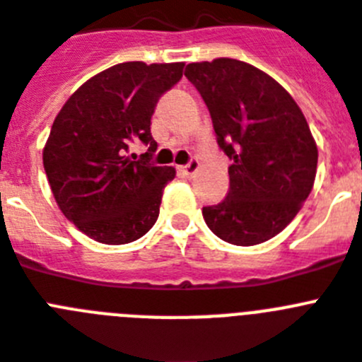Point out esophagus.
<instances>
[{
	"mask_svg": "<svg viewBox=\"0 0 362 362\" xmlns=\"http://www.w3.org/2000/svg\"><path fill=\"white\" fill-rule=\"evenodd\" d=\"M199 167H200L199 160H197V158H191V160L186 163V165L180 167V171L184 173V175H186V176H191V175H195V173L199 171Z\"/></svg>",
	"mask_w": 362,
	"mask_h": 362,
	"instance_id": "34e87169",
	"label": "esophagus"
}]
</instances>
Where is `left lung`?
I'll list each match as a JSON object with an SVG mask.
<instances>
[{"label": "left lung", "mask_w": 362, "mask_h": 362, "mask_svg": "<svg viewBox=\"0 0 362 362\" xmlns=\"http://www.w3.org/2000/svg\"><path fill=\"white\" fill-rule=\"evenodd\" d=\"M208 106L218 147L232 160L230 191L202 208L223 241L252 247L296 217L313 189L318 148L300 106L265 71L235 59L193 62L184 73Z\"/></svg>", "instance_id": "1"}]
</instances>
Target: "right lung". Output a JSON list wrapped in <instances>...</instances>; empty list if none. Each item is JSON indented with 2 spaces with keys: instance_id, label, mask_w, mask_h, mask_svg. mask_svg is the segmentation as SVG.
I'll use <instances>...</instances> for the list:
<instances>
[{
  "instance_id": "add662e5",
  "label": "right lung",
  "mask_w": 362,
  "mask_h": 362,
  "mask_svg": "<svg viewBox=\"0 0 362 362\" xmlns=\"http://www.w3.org/2000/svg\"><path fill=\"white\" fill-rule=\"evenodd\" d=\"M182 69L184 62L115 64L86 81L54 117L45 175L60 211L88 238L124 245L156 223L176 173L151 162L158 147L151 117ZM134 141L149 147L139 160L126 156Z\"/></svg>"
}]
</instances>
